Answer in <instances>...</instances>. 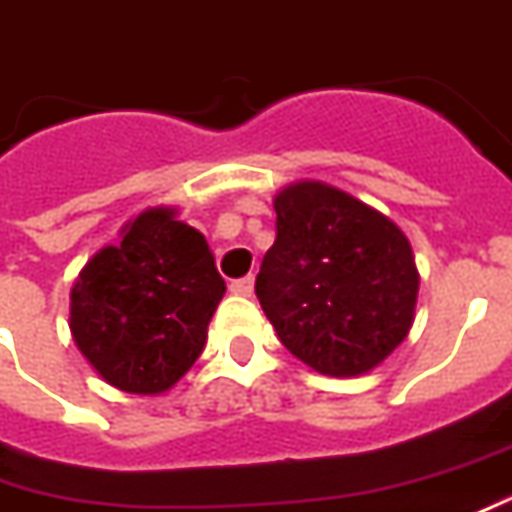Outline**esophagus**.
I'll list each match as a JSON object with an SVG mask.
<instances>
[{"mask_svg":"<svg viewBox=\"0 0 512 512\" xmlns=\"http://www.w3.org/2000/svg\"><path fill=\"white\" fill-rule=\"evenodd\" d=\"M230 291L238 293V296H252V291H255V277L249 274V277H241V280H232Z\"/></svg>","mask_w":512,"mask_h":512,"instance_id":"1","label":"esophagus"}]
</instances>
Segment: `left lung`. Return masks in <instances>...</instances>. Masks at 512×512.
Listing matches in <instances>:
<instances>
[{
    "label": "left lung",
    "mask_w": 512,
    "mask_h": 512,
    "mask_svg": "<svg viewBox=\"0 0 512 512\" xmlns=\"http://www.w3.org/2000/svg\"><path fill=\"white\" fill-rule=\"evenodd\" d=\"M277 238L255 293L285 349L330 377H357L407 338L418 271L405 232L327 182L274 199Z\"/></svg>",
    "instance_id": "obj_1"
}]
</instances>
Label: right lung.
<instances>
[{
	"label": "right lung",
	"mask_w": 512,
	"mask_h": 512,
	"mask_svg": "<svg viewBox=\"0 0 512 512\" xmlns=\"http://www.w3.org/2000/svg\"><path fill=\"white\" fill-rule=\"evenodd\" d=\"M224 291L205 235L152 207L80 271L71 335L105 382L163 393L202 355Z\"/></svg>",
	"instance_id": "right-lung-1"
}]
</instances>
